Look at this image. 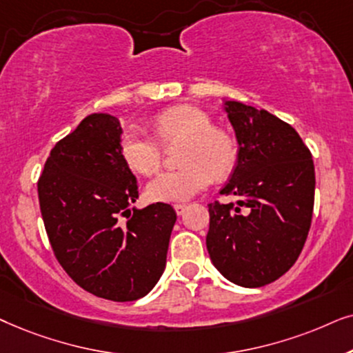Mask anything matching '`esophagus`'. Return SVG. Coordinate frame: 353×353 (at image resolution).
Returning a JSON list of instances; mask_svg holds the SVG:
<instances>
[{
    "instance_id": "obj_1",
    "label": "esophagus",
    "mask_w": 353,
    "mask_h": 353,
    "mask_svg": "<svg viewBox=\"0 0 353 353\" xmlns=\"http://www.w3.org/2000/svg\"><path fill=\"white\" fill-rule=\"evenodd\" d=\"M174 210H176V213L179 214V216H182L185 213V210H187V205L185 203H179V205H174Z\"/></svg>"
}]
</instances>
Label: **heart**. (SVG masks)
Here are the masks:
<instances>
[{
    "label": "heart",
    "instance_id": "obj_1",
    "mask_svg": "<svg viewBox=\"0 0 353 353\" xmlns=\"http://www.w3.org/2000/svg\"><path fill=\"white\" fill-rule=\"evenodd\" d=\"M154 130L164 145L185 143L177 171L158 174L148 182L147 195L154 201H187L210 185L214 177L232 171L237 147L232 137L214 129V122L205 111L190 105L169 108L154 119ZM119 153L135 172L150 176L163 161V145L137 125L122 130Z\"/></svg>",
    "mask_w": 353,
    "mask_h": 353
}]
</instances>
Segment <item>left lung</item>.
Listing matches in <instances>:
<instances>
[{"label": "left lung", "mask_w": 353, "mask_h": 353, "mask_svg": "<svg viewBox=\"0 0 353 353\" xmlns=\"http://www.w3.org/2000/svg\"><path fill=\"white\" fill-rule=\"evenodd\" d=\"M223 105L239 153L221 194L236 195L237 201L208 205L206 248L225 279L261 288L292 268L307 241L314 201L313 159L288 122L241 101Z\"/></svg>", "instance_id": "8db88e82"}]
</instances>
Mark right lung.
I'll use <instances>...</instances> for the list:
<instances>
[{
	"label": "right lung",
	"instance_id": "obj_1",
	"mask_svg": "<svg viewBox=\"0 0 353 353\" xmlns=\"http://www.w3.org/2000/svg\"><path fill=\"white\" fill-rule=\"evenodd\" d=\"M121 134L116 116H87L51 150L39 200L51 247L70 278L97 297L132 302L161 278L177 216L168 203L130 208L139 187L121 158Z\"/></svg>",
	"mask_w": 353,
	"mask_h": 353
}]
</instances>
